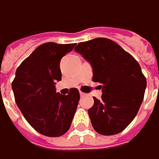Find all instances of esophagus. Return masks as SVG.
<instances>
[{
    "label": "esophagus",
    "mask_w": 159,
    "mask_h": 159,
    "mask_svg": "<svg viewBox=\"0 0 159 159\" xmlns=\"http://www.w3.org/2000/svg\"><path fill=\"white\" fill-rule=\"evenodd\" d=\"M80 97H84L86 94H85V93H83V92H80Z\"/></svg>",
    "instance_id": "34e87169"
}]
</instances>
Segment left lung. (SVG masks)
Listing matches in <instances>:
<instances>
[{
	"instance_id": "1",
	"label": "left lung",
	"mask_w": 159,
	"mask_h": 159,
	"mask_svg": "<svg viewBox=\"0 0 159 159\" xmlns=\"http://www.w3.org/2000/svg\"><path fill=\"white\" fill-rule=\"evenodd\" d=\"M74 50L91 64L92 80L101 84V99L94 97L88 111L94 130L102 135L123 131L137 115L147 87L139 62L107 38L80 43Z\"/></svg>"
}]
</instances>
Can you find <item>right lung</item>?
Returning a JSON list of instances; mask_svg holds the SVG:
<instances>
[{"mask_svg":"<svg viewBox=\"0 0 159 159\" xmlns=\"http://www.w3.org/2000/svg\"><path fill=\"white\" fill-rule=\"evenodd\" d=\"M75 45L41 44L16 70L11 87L17 106L28 123L44 136L63 135L75 115L79 90L70 89L67 96L55 90V82L61 80L60 61Z\"/></svg>","mask_w":159,"mask_h":159,"instance_id":"1","label":"right lung"}]
</instances>
